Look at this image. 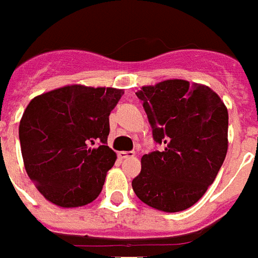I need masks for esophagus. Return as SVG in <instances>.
<instances>
[{"label":"esophagus","instance_id":"esophagus-1","mask_svg":"<svg viewBox=\"0 0 258 258\" xmlns=\"http://www.w3.org/2000/svg\"><path fill=\"white\" fill-rule=\"evenodd\" d=\"M118 157H120L121 159L131 158V157H134V152H120L118 153Z\"/></svg>","mask_w":258,"mask_h":258}]
</instances>
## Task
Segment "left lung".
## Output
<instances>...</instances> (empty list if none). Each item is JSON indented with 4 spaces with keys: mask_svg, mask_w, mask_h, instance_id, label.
Wrapping results in <instances>:
<instances>
[{
    "mask_svg": "<svg viewBox=\"0 0 258 258\" xmlns=\"http://www.w3.org/2000/svg\"><path fill=\"white\" fill-rule=\"evenodd\" d=\"M136 95L162 150L142 157L133 191L159 211L186 210L203 197L224 162L228 110L211 88L178 79L142 87Z\"/></svg>",
    "mask_w": 258,
    "mask_h": 258,
    "instance_id": "1",
    "label": "left lung"
}]
</instances>
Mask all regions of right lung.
Listing matches in <instances>:
<instances>
[{
  "mask_svg": "<svg viewBox=\"0 0 258 258\" xmlns=\"http://www.w3.org/2000/svg\"><path fill=\"white\" fill-rule=\"evenodd\" d=\"M124 92L68 86L34 97L19 122L27 175L48 202L80 207L99 197L116 153L108 146L110 110Z\"/></svg>",
  "mask_w": 258,
  "mask_h": 258,
  "instance_id": "right-lung-1",
  "label": "right lung"
}]
</instances>
